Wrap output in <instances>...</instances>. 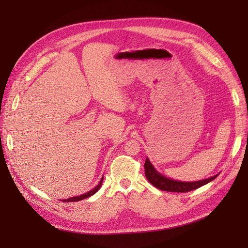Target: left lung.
Wrapping results in <instances>:
<instances>
[{
	"label": "left lung",
	"mask_w": 248,
	"mask_h": 248,
	"mask_svg": "<svg viewBox=\"0 0 248 248\" xmlns=\"http://www.w3.org/2000/svg\"><path fill=\"white\" fill-rule=\"evenodd\" d=\"M145 167V175L148 179V181L154 185L157 188L163 190V191H170V192H188L194 189H198L200 187L208 184L214 180L218 174L208 178L204 180H200V181H194V182H182V181H176V180H171L166 176L159 174L152 163L147 158L146 162L144 164Z\"/></svg>",
	"instance_id": "8db88e82"
}]
</instances>
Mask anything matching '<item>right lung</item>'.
Returning <instances> with one entry per match:
<instances>
[{"mask_svg":"<svg viewBox=\"0 0 248 248\" xmlns=\"http://www.w3.org/2000/svg\"><path fill=\"white\" fill-rule=\"evenodd\" d=\"M102 181H103V177H102V179L100 180V182H99V184L97 185L96 187H94V188L92 189V190H90V191H88L87 193H84V194H81V196H78V197H73V198H70V199H67V200H63V202H78V201H81V200H85V199H87V198H89V197H91V196H93V194H95L97 191H98L99 189H100V187H101V185H102Z\"/></svg>","mask_w":248,"mask_h":248,"instance_id":"obj_1","label":"right lung"}]
</instances>
